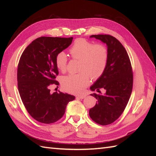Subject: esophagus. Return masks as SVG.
Listing matches in <instances>:
<instances>
[{"label": "esophagus", "instance_id": "esophagus-1", "mask_svg": "<svg viewBox=\"0 0 156 156\" xmlns=\"http://www.w3.org/2000/svg\"><path fill=\"white\" fill-rule=\"evenodd\" d=\"M76 97L80 98V99H83L86 97V95H78V97Z\"/></svg>", "mask_w": 156, "mask_h": 156}]
</instances>
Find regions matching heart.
Wrapping results in <instances>:
<instances>
[{"instance_id": "1", "label": "heart", "mask_w": 156, "mask_h": 156, "mask_svg": "<svg viewBox=\"0 0 156 156\" xmlns=\"http://www.w3.org/2000/svg\"><path fill=\"white\" fill-rule=\"evenodd\" d=\"M73 59H79L77 74L66 76L62 79V85L66 91L71 93H80L92 80L101 78L107 68L108 51L102 44H94L84 38L76 39L69 49ZM56 67L59 71H66L68 56L64 51L55 55Z\"/></svg>"}]
</instances>
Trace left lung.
Masks as SVG:
<instances>
[{"instance_id": "8db88e82", "label": "left lung", "mask_w": 156, "mask_h": 156, "mask_svg": "<svg viewBox=\"0 0 156 156\" xmlns=\"http://www.w3.org/2000/svg\"><path fill=\"white\" fill-rule=\"evenodd\" d=\"M107 45L108 61L104 74L90 87V90L106 93L91 94L97 99L89 115L101 125L111 124L120 117L127 106L133 89V76L128 54L121 42L109 35H92Z\"/></svg>"}]
</instances>
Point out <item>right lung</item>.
<instances>
[{
    "instance_id": "obj_1",
    "label": "right lung",
    "mask_w": 156,
    "mask_h": 156,
    "mask_svg": "<svg viewBox=\"0 0 156 156\" xmlns=\"http://www.w3.org/2000/svg\"><path fill=\"white\" fill-rule=\"evenodd\" d=\"M73 37H41L33 41L20 58L17 69L18 89L23 105L31 117L50 124L64 115L73 95L58 91L50 92L51 85H59L55 58L72 44Z\"/></svg>"
}]
</instances>
